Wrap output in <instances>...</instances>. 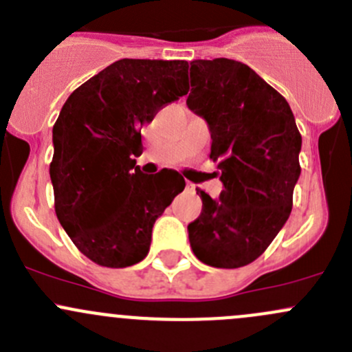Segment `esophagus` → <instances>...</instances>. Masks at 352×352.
<instances>
[{
  "mask_svg": "<svg viewBox=\"0 0 352 352\" xmlns=\"http://www.w3.org/2000/svg\"><path fill=\"white\" fill-rule=\"evenodd\" d=\"M187 187H190V189H194V186L190 182H187Z\"/></svg>",
  "mask_w": 352,
  "mask_h": 352,
  "instance_id": "1",
  "label": "esophagus"
}]
</instances>
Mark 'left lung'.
<instances>
[{
    "mask_svg": "<svg viewBox=\"0 0 352 352\" xmlns=\"http://www.w3.org/2000/svg\"><path fill=\"white\" fill-rule=\"evenodd\" d=\"M187 107L208 122L212 162L225 189H197L202 211L187 226L196 257L219 269L250 264L285 226L293 208L301 134L289 104L254 69L233 59L190 63Z\"/></svg>",
    "mask_w": 352,
    "mask_h": 352,
    "instance_id": "obj_1",
    "label": "left lung"
}]
</instances>
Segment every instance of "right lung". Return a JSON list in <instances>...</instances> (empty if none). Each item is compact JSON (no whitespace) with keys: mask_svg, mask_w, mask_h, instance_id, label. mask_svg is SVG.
<instances>
[{"mask_svg":"<svg viewBox=\"0 0 352 352\" xmlns=\"http://www.w3.org/2000/svg\"><path fill=\"white\" fill-rule=\"evenodd\" d=\"M189 91V63L119 59L67 97L52 127L51 182L59 223L78 250L104 267L148 255L153 225L186 180L144 175L141 129Z\"/></svg>","mask_w":352,"mask_h":352,"instance_id":"right-lung-1","label":"right lung"}]
</instances>
